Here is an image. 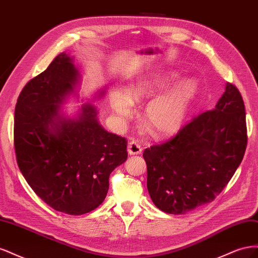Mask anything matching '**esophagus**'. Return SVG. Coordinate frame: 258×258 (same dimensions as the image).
<instances>
[{
  "mask_svg": "<svg viewBox=\"0 0 258 258\" xmlns=\"http://www.w3.org/2000/svg\"><path fill=\"white\" fill-rule=\"evenodd\" d=\"M128 153L130 155H140L142 153V147L136 140H132L128 144Z\"/></svg>",
  "mask_w": 258,
  "mask_h": 258,
  "instance_id": "1",
  "label": "esophagus"
}]
</instances>
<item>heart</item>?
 Instances as JSON below:
<instances>
[{"label": "heart", "mask_w": 258, "mask_h": 258, "mask_svg": "<svg viewBox=\"0 0 258 258\" xmlns=\"http://www.w3.org/2000/svg\"><path fill=\"white\" fill-rule=\"evenodd\" d=\"M181 75L176 72L157 73L137 82L129 93L115 90L111 97V106L120 118H130L134 114V101L153 98L144 111V119L155 136L172 135L183 126L190 107L196 100L199 84L195 79L179 82Z\"/></svg>", "instance_id": "b5f03b06"}]
</instances>
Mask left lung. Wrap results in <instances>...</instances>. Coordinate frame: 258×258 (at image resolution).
<instances>
[{"mask_svg": "<svg viewBox=\"0 0 258 258\" xmlns=\"http://www.w3.org/2000/svg\"><path fill=\"white\" fill-rule=\"evenodd\" d=\"M246 143L243 99L227 83L212 111L195 116L175 137L144 151L154 205L166 213L185 214L212 202L235 174Z\"/></svg>", "mask_w": 258, "mask_h": 258, "instance_id": "obj_1", "label": "left lung"}]
</instances>
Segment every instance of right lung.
<instances>
[{
    "mask_svg": "<svg viewBox=\"0 0 258 258\" xmlns=\"http://www.w3.org/2000/svg\"><path fill=\"white\" fill-rule=\"evenodd\" d=\"M79 80L73 59L61 52L23 87L14 122L23 177L46 204L70 215L88 213L102 204L110 174L128 157L126 139L104 130L92 104L85 103L74 118L60 112Z\"/></svg>",
    "mask_w": 258,
    "mask_h": 258,
    "instance_id": "add662e5",
    "label": "right lung"
}]
</instances>
